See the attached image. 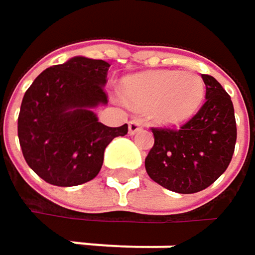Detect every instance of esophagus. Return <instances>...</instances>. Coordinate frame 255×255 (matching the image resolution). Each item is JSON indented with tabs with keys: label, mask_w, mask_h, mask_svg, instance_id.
I'll use <instances>...</instances> for the list:
<instances>
[{
	"label": "esophagus",
	"mask_w": 255,
	"mask_h": 255,
	"mask_svg": "<svg viewBox=\"0 0 255 255\" xmlns=\"http://www.w3.org/2000/svg\"><path fill=\"white\" fill-rule=\"evenodd\" d=\"M141 127H143V126H141L140 121H135V120H134V121H129V123H128V132H129V134H135L138 129H141Z\"/></svg>",
	"instance_id": "obj_1"
}]
</instances>
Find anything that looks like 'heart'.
I'll list each match as a JSON object with an SVG mask.
<instances>
[{
  "mask_svg": "<svg viewBox=\"0 0 255 255\" xmlns=\"http://www.w3.org/2000/svg\"><path fill=\"white\" fill-rule=\"evenodd\" d=\"M121 94L131 106L147 111L155 123L173 126L189 120L201 108L205 82L193 72L150 71L126 78Z\"/></svg>",
  "mask_w": 255,
  "mask_h": 255,
  "instance_id": "heart-1",
  "label": "heart"
}]
</instances>
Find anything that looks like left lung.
I'll return each instance as SVG.
<instances>
[{"label":"left lung","instance_id":"8db88e82","mask_svg":"<svg viewBox=\"0 0 255 255\" xmlns=\"http://www.w3.org/2000/svg\"><path fill=\"white\" fill-rule=\"evenodd\" d=\"M205 103L178 129L152 128L155 143L144 167L149 177L177 193L207 189L229 167L236 121L230 96L211 75H202Z\"/></svg>","mask_w":255,"mask_h":255}]
</instances>
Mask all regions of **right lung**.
Segmentation results:
<instances>
[{
    "label": "right lung",
    "instance_id": "add662e5",
    "mask_svg": "<svg viewBox=\"0 0 255 255\" xmlns=\"http://www.w3.org/2000/svg\"><path fill=\"white\" fill-rule=\"evenodd\" d=\"M109 63L72 57L41 72L26 90L17 134L27 165L50 184L78 186L96 177L106 146L128 126L99 123L93 108L108 103Z\"/></svg>",
    "mask_w": 255,
    "mask_h": 255
}]
</instances>
